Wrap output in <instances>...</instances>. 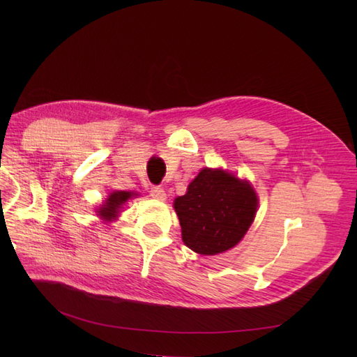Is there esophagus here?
Wrapping results in <instances>:
<instances>
[{
	"mask_svg": "<svg viewBox=\"0 0 357 357\" xmlns=\"http://www.w3.org/2000/svg\"><path fill=\"white\" fill-rule=\"evenodd\" d=\"M150 197L158 199V201H164L167 198V193H165V190L162 189V188L153 186L152 189H150Z\"/></svg>",
	"mask_w": 357,
	"mask_h": 357,
	"instance_id": "esophagus-1",
	"label": "esophagus"
}]
</instances>
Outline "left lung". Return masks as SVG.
<instances>
[{"mask_svg":"<svg viewBox=\"0 0 357 357\" xmlns=\"http://www.w3.org/2000/svg\"><path fill=\"white\" fill-rule=\"evenodd\" d=\"M181 238L199 255H218L238 243L255 219L257 197L247 181L222 169H201L186 195L174 201Z\"/></svg>","mask_w":357,"mask_h":357,"instance_id":"left-lung-1","label":"left lung"}]
</instances>
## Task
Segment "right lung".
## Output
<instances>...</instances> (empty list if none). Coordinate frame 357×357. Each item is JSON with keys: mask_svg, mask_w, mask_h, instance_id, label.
<instances>
[{"mask_svg": "<svg viewBox=\"0 0 357 357\" xmlns=\"http://www.w3.org/2000/svg\"><path fill=\"white\" fill-rule=\"evenodd\" d=\"M131 197H134L132 192H125V190L113 192L112 195L107 198L104 207H101L100 215H101V218L107 219V220H112L113 218H116V214L119 213V210L122 208V205Z\"/></svg>", "mask_w": 357, "mask_h": 357, "instance_id": "1", "label": "right lung"}]
</instances>
